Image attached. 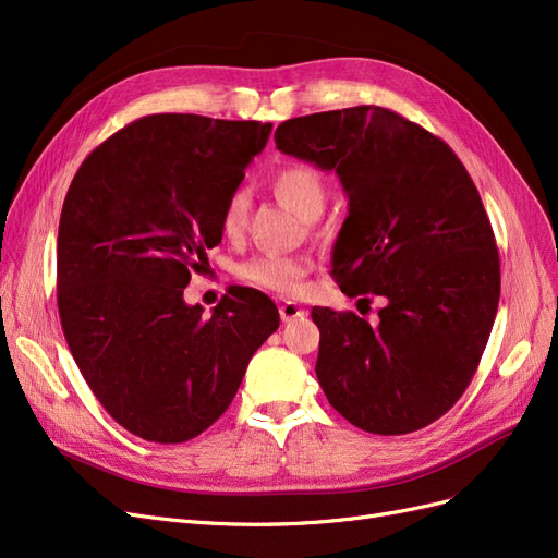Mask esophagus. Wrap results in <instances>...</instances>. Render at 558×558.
<instances>
[{
  "label": "esophagus",
  "mask_w": 558,
  "mask_h": 558,
  "mask_svg": "<svg viewBox=\"0 0 558 558\" xmlns=\"http://www.w3.org/2000/svg\"><path fill=\"white\" fill-rule=\"evenodd\" d=\"M279 316H281V320H295V318L305 316V310H302L298 302H283V305L279 307Z\"/></svg>",
  "instance_id": "esophagus-1"
}]
</instances>
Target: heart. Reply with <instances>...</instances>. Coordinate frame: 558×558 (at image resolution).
I'll list each match as a JSON object with an SVG mask.
<instances>
[{
	"mask_svg": "<svg viewBox=\"0 0 558 558\" xmlns=\"http://www.w3.org/2000/svg\"><path fill=\"white\" fill-rule=\"evenodd\" d=\"M269 189L286 209H291L305 221H314L326 209V181L312 165H283L269 179ZM251 199L238 189L232 191L221 207V232L228 240H240L248 223ZM312 260L305 256H265L251 258L238 267V277L251 286L277 295H295L302 291V281L310 275Z\"/></svg>",
	"mask_w": 558,
	"mask_h": 558,
	"instance_id": "1",
	"label": "heart"
}]
</instances>
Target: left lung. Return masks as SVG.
Wrapping results in <instances>:
<instances>
[{
    "mask_svg": "<svg viewBox=\"0 0 558 558\" xmlns=\"http://www.w3.org/2000/svg\"><path fill=\"white\" fill-rule=\"evenodd\" d=\"M275 142L340 177L349 216L330 275L351 298H386L377 326L312 310L328 402L377 435L433 424L463 396L498 312L500 260L475 183L440 137L373 105L291 118Z\"/></svg>",
    "mask_w": 558,
    "mask_h": 558,
    "instance_id": "8db88e82",
    "label": "left lung"
}]
</instances>
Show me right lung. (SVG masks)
Listing matches in <instances>:
<instances>
[{
  "instance_id": "add662e5",
  "label": "right lung",
  "mask_w": 558,
  "mask_h": 558,
  "mask_svg": "<svg viewBox=\"0 0 558 558\" xmlns=\"http://www.w3.org/2000/svg\"><path fill=\"white\" fill-rule=\"evenodd\" d=\"M272 123L154 113L83 160L58 230V310L72 356L132 435L193 440L221 416L256 349L279 328L275 302L234 286L207 316L185 305L191 272L221 244V207Z\"/></svg>"
}]
</instances>
